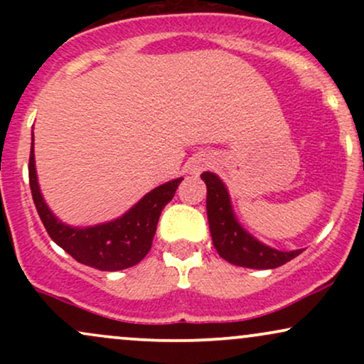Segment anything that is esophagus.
Returning <instances> with one entry per match:
<instances>
[{
    "label": "esophagus",
    "instance_id": "1",
    "mask_svg": "<svg viewBox=\"0 0 364 364\" xmlns=\"http://www.w3.org/2000/svg\"><path fill=\"white\" fill-rule=\"evenodd\" d=\"M202 169H203V168H202V166H196V168L193 169V173H195V174H198V173H200V171H202Z\"/></svg>",
    "mask_w": 364,
    "mask_h": 364
}]
</instances>
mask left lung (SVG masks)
<instances>
[{
	"instance_id": "8db88e82",
	"label": "left lung",
	"mask_w": 364,
	"mask_h": 364,
	"mask_svg": "<svg viewBox=\"0 0 364 364\" xmlns=\"http://www.w3.org/2000/svg\"><path fill=\"white\" fill-rule=\"evenodd\" d=\"M202 179L207 185V217L212 243L220 258L246 269H277L303 252H279L250 236L235 219L223 181L214 173H202Z\"/></svg>"
}]
</instances>
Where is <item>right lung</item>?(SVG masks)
Returning <instances> with one entry per match:
<instances>
[{
  "label": "right lung",
  "instance_id": "obj_1",
  "mask_svg": "<svg viewBox=\"0 0 364 364\" xmlns=\"http://www.w3.org/2000/svg\"><path fill=\"white\" fill-rule=\"evenodd\" d=\"M183 178L173 179L166 185L157 186L135 207L119 219L94 228H70L51 214L41 195L37 185L34 166V139H32L31 157H28V185L37 214L43 220L46 231L58 246L72 255L77 262L94 269L114 272L136 265L145 258L152 246L159 215L162 208L173 200Z\"/></svg>",
  "mask_w": 364,
  "mask_h": 364
}]
</instances>
